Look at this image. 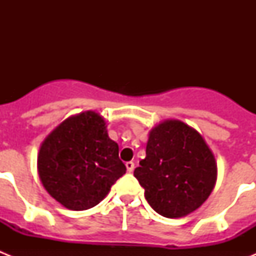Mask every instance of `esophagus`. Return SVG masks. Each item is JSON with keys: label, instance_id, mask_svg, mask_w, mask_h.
<instances>
[{"label": "esophagus", "instance_id": "1", "mask_svg": "<svg viewBox=\"0 0 256 256\" xmlns=\"http://www.w3.org/2000/svg\"><path fill=\"white\" fill-rule=\"evenodd\" d=\"M126 170L130 172V173H132L133 169H134V162H126Z\"/></svg>", "mask_w": 256, "mask_h": 256}]
</instances>
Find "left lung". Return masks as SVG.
Here are the masks:
<instances>
[{
	"label": "left lung",
	"mask_w": 256,
	"mask_h": 256,
	"mask_svg": "<svg viewBox=\"0 0 256 256\" xmlns=\"http://www.w3.org/2000/svg\"><path fill=\"white\" fill-rule=\"evenodd\" d=\"M150 206L166 218H182L204 204L218 177L216 156L188 124L168 119L148 133L146 158L134 169Z\"/></svg>",
	"instance_id": "left-lung-1"
}]
</instances>
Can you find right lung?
I'll return each instance as SVG.
<instances>
[{"mask_svg":"<svg viewBox=\"0 0 256 256\" xmlns=\"http://www.w3.org/2000/svg\"><path fill=\"white\" fill-rule=\"evenodd\" d=\"M37 169L50 196L70 210L94 208L126 170L105 119L92 110L66 118L47 136Z\"/></svg>","mask_w":256,"mask_h":256,"instance_id":"right-lung-1","label":"right lung"}]
</instances>
